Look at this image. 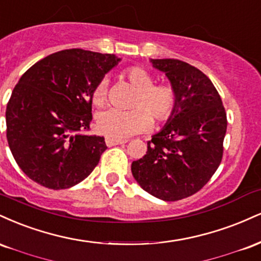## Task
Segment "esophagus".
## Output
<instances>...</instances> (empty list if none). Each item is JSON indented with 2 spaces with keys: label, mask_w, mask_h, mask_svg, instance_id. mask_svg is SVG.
Segmentation results:
<instances>
[{
  "label": "esophagus",
  "mask_w": 261,
  "mask_h": 261,
  "mask_svg": "<svg viewBox=\"0 0 261 261\" xmlns=\"http://www.w3.org/2000/svg\"><path fill=\"white\" fill-rule=\"evenodd\" d=\"M106 145L107 146H116V145H121V144H124V140H117V139H112V138H106L105 139Z\"/></svg>",
  "instance_id": "1"
}]
</instances>
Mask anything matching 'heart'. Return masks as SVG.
Returning <instances> with one entry per match:
<instances>
[{"label": "heart", "mask_w": 261, "mask_h": 261, "mask_svg": "<svg viewBox=\"0 0 261 261\" xmlns=\"http://www.w3.org/2000/svg\"><path fill=\"white\" fill-rule=\"evenodd\" d=\"M122 75L137 88L132 107L123 111L118 109H106L96 115V129L112 139H124L134 134L149 129L151 117L156 122L167 121L178 105V91L172 83H154V78L142 67H129ZM106 78L100 79L91 90V101L101 106L107 99Z\"/></svg>", "instance_id": "b5f03b06"}]
</instances>
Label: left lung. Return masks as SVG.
<instances>
[{"instance_id": "obj_1", "label": "left lung", "mask_w": 261, "mask_h": 261, "mask_svg": "<svg viewBox=\"0 0 261 261\" xmlns=\"http://www.w3.org/2000/svg\"><path fill=\"white\" fill-rule=\"evenodd\" d=\"M178 91V105L166 127L148 142L146 154L132 164L145 192L165 201L191 197L220 166L227 116L220 94L201 70L174 58L151 60Z\"/></svg>"}]
</instances>
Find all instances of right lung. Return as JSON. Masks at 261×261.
I'll use <instances>...</instances> for the list:
<instances>
[{"label":"right lung","mask_w":261,"mask_h":261,"mask_svg":"<svg viewBox=\"0 0 261 261\" xmlns=\"http://www.w3.org/2000/svg\"><path fill=\"white\" fill-rule=\"evenodd\" d=\"M115 55L69 48L42 58L21 75L6 109L9 149L20 170L50 189H66L93 172L107 149L90 128L91 90L118 63Z\"/></svg>","instance_id":"right-lung-1"}]
</instances>
